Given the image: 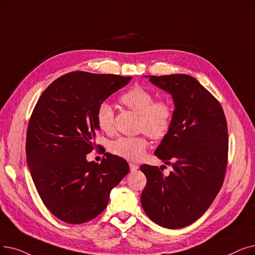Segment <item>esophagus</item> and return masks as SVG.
Returning a JSON list of instances; mask_svg holds the SVG:
<instances>
[{"instance_id":"1","label":"esophagus","mask_w":255,"mask_h":255,"mask_svg":"<svg viewBox=\"0 0 255 255\" xmlns=\"http://www.w3.org/2000/svg\"><path fill=\"white\" fill-rule=\"evenodd\" d=\"M129 165H130V170H131L132 172H134V171H136V170L138 169V165L135 164V163H133V162H130Z\"/></svg>"}]
</instances>
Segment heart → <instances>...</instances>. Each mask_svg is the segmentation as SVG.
<instances>
[{
	"instance_id": "b5f03b06",
	"label": "heart",
	"mask_w": 255,
	"mask_h": 255,
	"mask_svg": "<svg viewBox=\"0 0 255 255\" xmlns=\"http://www.w3.org/2000/svg\"><path fill=\"white\" fill-rule=\"evenodd\" d=\"M120 102L139 115L138 129L155 139L164 137L173 120V107L168 100L154 101L153 94L141 86H134L120 97ZM98 127L110 132L114 127V109L107 102L99 105L96 113ZM148 147L145 135L123 136L113 141L110 151L128 160H138Z\"/></svg>"
}]
</instances>
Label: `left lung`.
Returning a JSON list of instances; mask_svg holds the SVG:
<instances>
[{"instance_id": "8db88e82", "label": "left lung", "mask_w": 255, "mask_h": 255, "mask_svg": "<svg viewBox=\"0 0 255 255\" xmlns=\"http://www.w3.org/2000/svg\"><path fill=\"white\" fill-rule=\"evenodd\" d=\"M171 95L172 125L154 154L173 171L164 176L142 164L147 177L140 202L159 226L177 229L200 218L223 184L228 155V131L222 106L194 77L185 74L148 76Z\"/></svg>"}]
</instances>
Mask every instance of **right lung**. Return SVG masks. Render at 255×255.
I'll use <instances>...</instances> for the list:
<instances>
[{"mask_svg":"<svg viewBox=\"0 0 255 255\" xmlns=\"http://www.w3.org/2000/svg\"><path fill=\"white\" fill-rule=\"evenodd\" d=\"M132 77L73 72L41 94L27 131V164L37 193L50 212L70 224L100 215L112 190L129 172L127 161L105 153L101 163L87 161L100 128L99 105Z\"/></svg>","mask_w":255,"mask_h":255,"instance_id":"1","label":"right lung"}]
</instances>
